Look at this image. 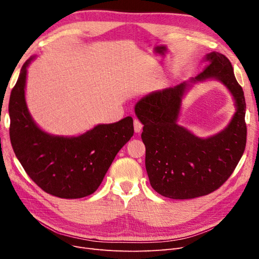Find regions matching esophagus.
<instances>
[{"instance_id":"34e87169","label":"esophagus","mask_w":259,"mask_h":259,"mask_svg":"<svg viewBox=\"0 0 259 259\" xmlns=\"http://www.w3.org/2000/svg\"><path fill=\"white\" fill-rule=\"evenodd\" d=\"M134 130H135L136 133H140L143 130V124L138 119L134 120Z\"/></svg>"}]
</instances>
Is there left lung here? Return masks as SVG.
<instances>
[{
  "label": "left lung",
  "instance_id": "1",
  "mask_svg": "<svg viewBox=\"0 0 259 259\" xmlns=\"http://www.w3.org/2000/svg\"><path fill=\"white\" fill-rule=\"evenodd\" d=\"M208 65L197 76L174 88L153 92L135 105L144 124L146 169L150 185L169 199L186 200L218 189L238 165L246 145L244 93L223 54L211 52ZM216 79L230 91L236 112L230 124L213 137L202 139L177 123L182 99L200 81Z\"/></svg>",
  "mask_w": 259,
  "mask_h": 259
}]
</instances>
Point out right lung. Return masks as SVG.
Segmentation results:
<instances>
[{
  "instance_id": "1",
  "label": "right lung",
  "mask_w": 259,
  "mask_h": 259,
  "mask_svg": "<svg viewBox=\"0 0 259 259\" xmlns=\"http://www.w3.org/2000/svg\"><path fill=\"white\" fill-rule=\"evenodd\" d=\"M23 64L10 98L11 143L33 182L55 197L80 199L97 190L115 155L134 134L132 116L98 124L77 136L53 135L30 114L26 101L27 69Z\"/></svg>"
}]
</instances>
